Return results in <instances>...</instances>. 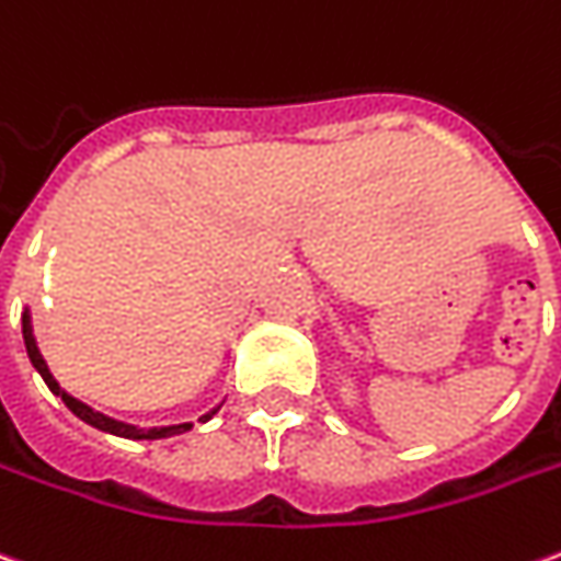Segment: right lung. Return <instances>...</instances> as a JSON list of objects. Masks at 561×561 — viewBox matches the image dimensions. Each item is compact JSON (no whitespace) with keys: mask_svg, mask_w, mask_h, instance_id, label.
Wrapping results in <instances>:
<instances>
[{"mask_svg":"<svg viewBox=\"0 0 561 561\" xmlns=\"http://www.w3.org/2000/svg\"><path fill=\"white\" fill-rule=\"evenodd\" d=\"M23 343H26V355H30V362H33V367L42 374V379H45V386H48L57 398H62V403L76 413L81 422H88V425H93V428L105 431V434H115V437H127V440H163V437H175V434H185V431L194 428V422H179V425H160V428H139V425H130V422H117V419L105 416V413H100V410H93V407H88L84 401H78V398H72L69 391L60 389V382L54 379V374L48 370V362L42 358V352H38V343H35V334H33V319H30V309H23ZM221 410V403L215 407V410H209L206 416H199V422H209V419L215 416Z\"/></svg>","mask_w":561,"mask_h":561,"instance_id":"1","label":"right lung"}]
</instances>
